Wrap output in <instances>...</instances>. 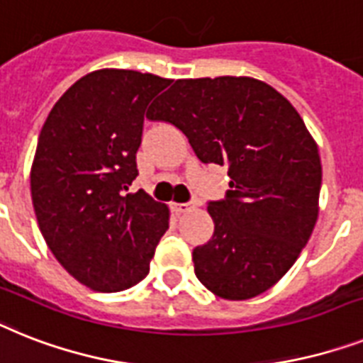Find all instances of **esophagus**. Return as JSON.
Returning <instances> with one entry per match:
<instances>
[{
  "label": "esophagus",
  "mask_w": 363,
  "mask_h": 363,
  "mask_svg": "<svg viewBox=\"0 0 363 363\" xmlns=\"http://www.w3.org/2000/svg\"><path fill=\"white\" fill-rule=\"evenodd\" d=\"M191 208H196V203H194V201H190V203H173V211H175L177 214L188 212V211H191Z\"/></svg>",
  "instance_id": "esophagus-1"
}]
</instances>
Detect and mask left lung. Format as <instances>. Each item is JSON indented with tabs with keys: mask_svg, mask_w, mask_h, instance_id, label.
Wrapping results in <instances>:
<instances>
[{
	"mask_svg": "<svg viewBox=\"0 0 363 363\" xmlns=\"http://www.w3.org/2000/svg\"><path fill=\"white\" fill-rule=\"evenodd\" d=\"M175 125L203 164L229 167L225 199L208 203L214 235L191 253L220 298L248 300L284 278L319 216V149L281 93L248 76L177 79L147 113Z\"/></svg>",
	"mask_w": 363,
	"mask_h": 363,
	"instance_id": "obj_1",
	"label": "left lung"
}]
</instances>
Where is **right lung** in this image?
Segmentation results:
<instances>
[{"label":"right lung","mask_w":363,"mask_h":363,"mask_svg":"<svg viewBox=\"0 0 363 363\" xmlns=\"http://www.w3.org/2000/svg\"><path fill=\"white\" fill-rule=\"evenodd\" d=\"M172 79L102 69L65 91L44 121L31 166V199L48 248L79 284L100 293L149 274L169 208L138 190L149 102Z\"/></svg>","instance_id":"right-lung-1"}]
</instances>
